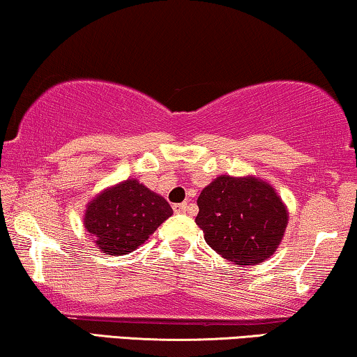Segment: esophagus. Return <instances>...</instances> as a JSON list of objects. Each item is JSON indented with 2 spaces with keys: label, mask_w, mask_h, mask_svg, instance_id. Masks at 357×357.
<instances>
[{
  "label": "esophagus",
  "mask_w": 357,
  "mask_h": 357,
  "mask_svg": "<svg viewBox=\"0 0 357 357\" xmlns=\"http://www.w3.org/2000/svg\"><path fill=\"white\" fill-rule=\"evenodd\" d=\"M187 209H188V204L187 203L174 204V211L175 213H187Z\"/></svg>",
  "instance_id": "1"
}]
</instances>
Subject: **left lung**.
I'll use <instances>...</instances> for the list:
<instances>
[{
	"instance_id": "1",
	"label": "left lung",
	"mask_w": 357,
	"mask_h": 357,
	"mask_svg": "<svg viewBox=\"0 0 357 357\" xmlns=\"http://www.w3.org/2000/svg\"><path fill=\"white\" fill-rule=\"evenodd\" d=\"M195 221L214 252L237 265L273 255L287 224V211L275 188L261 180L221 175L198 198Z\"/></svg>"
}]
</instances>
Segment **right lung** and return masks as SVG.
Masks as SVG:
<instances>
[{
  "instance_id": "1",
  "label": "right lung",
  "mask_w": 357,
  "mask_h": 357,
  "mask_svg": "<svg viewBox=\"0 0 357 357\" xmlns=\"http://www.w3.org/2000/svg\"><path fill=\"white\" fill-rule=\"evenodd\" d=\"M172 208L138 180L105 190L87 204L84 224L96 245L109 255H126L148 241Z\"/></svg>"
}]
</instances>
